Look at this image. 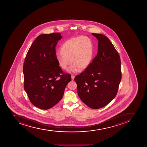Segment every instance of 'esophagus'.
Masks as SVG:
<instances>
[{
    "label": "esophagus",
    "mask_w": 147,
    "mask_h": 147,
    "mask_svg": "<svg viewBox=\"0 0 147 147\" xmlns=\"http://www.w3.org/2000/svg\"><path fill=\"white\" fill-rule=\"evenodd\" d=\"M74 78H75V76L73 75H71L72 79H74Z\"/></svg>",
    "instance_id": "esophagus-1"
}]
</instances>
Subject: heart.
Here are the masks:
<instances>
[{
    "mask_svg": "<svg viewBox=\"0 0 147 147\" xmlns=\"http://www.w3.org/2000/svg\"><path fill=\"white\" fill-rule=\"evenodd\" d=\"M92 55V41L86 36L68 39L61 46V51L56 53V60L63 69H66L71 61V65L68 69L71 73L78 72L81 68H87L91 63Z\"/></svg>",
    "mask_w": 147,
    "mask_h": 147,
    "instance_id": "obj_1",
    "label": "heart"
}]
</instances>
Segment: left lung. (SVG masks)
<instances>
[{
  "instance_id": "8db88e82",
  "label": "left lung",
  "mask_w": 147,
  "mask_h": 147,
  "mask_svg": "<svg viewBox=\"0 0 147 147\" xmlns=\"http://www.w3.org/2000/svg\"><path fill=\"white\" fill-rule=\"evenodd\" d=\"M98 40V51L86 69L74 78L79 98L93 109L105 106L116 97L122 78L119 55L102 34L92 33Z\"/></svg>"
}]
</instances>
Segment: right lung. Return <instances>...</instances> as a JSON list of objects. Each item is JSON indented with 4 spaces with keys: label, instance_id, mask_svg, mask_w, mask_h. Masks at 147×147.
<instances>
[{
    "label": "right lung",
    "instance_id": "1",
    "mask_svg": "<svg viewBox=\"0 0 147 147\" xmlns=\"http://www.w3.org/2000/svg\"><path fill=\"white\" fill-rule=\"evenodd\" d=\"M61 38L60 33L40 35L25 59L24 88L31 103L40 109L56 105L71 80L70 74L63 73L56 60L55 47Z\"/></svg>",
    "mask_w": 147,
    "mask_h": 147
}]
</instances>
